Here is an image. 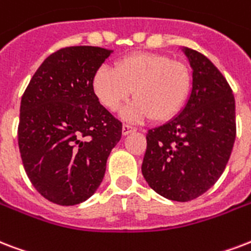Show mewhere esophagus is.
I'll return each instance as SVG.
<instances>
[{"label": "esophagus", "mask_w": 251, "mask_h": 251, "mask_svg": "<svg viewBox=\"0 0 251 251\" xmlns=\"http://www.w3.org/2000/svg\"><path fill=\"white\" fill-rule=\"evenodd\" d=\"M134 130H135V127L129 125V124H124V126H122V134H124V135H127V134L134 131Z\"/></svg>", "instance_id": "obj_1"}]
</instances>
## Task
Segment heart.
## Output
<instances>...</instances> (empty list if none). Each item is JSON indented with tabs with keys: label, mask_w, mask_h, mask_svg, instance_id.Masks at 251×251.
Masks as SVG:
<instances>
[{
	"label": "heart",
	"mask_w": 251,
	"mask_h": 251,
	"mask_svg": "<svg viewBox=\"0 0 251 251\" xmlns=\"http://www.w3.org/2000/svg\"><path fill=\"white\" fill-rule=\"evenodd\" d=\"M93 92L108 110H117L131 95L135 100L124 117L142 121L152 117L168 121L180 112L191 89V72L180 62L158 53H134L122 57L114 70L101 66L96 71Z\"/></svg>",
	"instance_id": "1"
}]
</instances>
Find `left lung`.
Returning a JSON list of instances; mask_svg holds the SVG:
<instances>
[{
	"label": "left lung",
	"instance_id": "1",
	"mask_svg": "<svg viewBox=\"0 0 251 251\" xmlns=\"http://www.w3.org/2000/svg\"><path fill=\"white\" fill-rule=\"evenodd\" d=\"M192 67V92L179 116L147 131L143 177L174 201L201 196L219 180L236 139V101L209 59L183 50Z\"/></svg>",
	"mask_w": 251,
	"mask_h": 251
}]
</instances>
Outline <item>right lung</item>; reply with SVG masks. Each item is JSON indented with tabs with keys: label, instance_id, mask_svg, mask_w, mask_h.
I'll use <instances>...</instances> for the list:
<instances>
[{
	"label": "right lung",
	"instance_id": "obj_1",
	"mask_svg": "<svg viewBox=\"0 0 251 251\" xmlns=\"http://www.w3.org/2000/svg\"><path fill=\"white\" fill-rule=\"evenodd\" d=\"M112 53L74 46L51 53L30 80L19 112L18 146L31 184L49 201L76 205L104 179L122 122L93 92L96 71Z\"/></svg>",
	"mask_w": 251,
	"mask_h": 251
}]
</instances>
